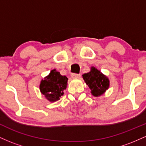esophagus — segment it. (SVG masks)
<instances>
[{"mask_svg":"<svg viewBox=\"0 0 146 146\" xmlns=\"http://www.w3.org/2000/svg\"><path fill=\"white\" fill-rule=\"evenodd\" d=\"M71 78L73 79H77V78H80L81 77V75L80 74H77V73H72L71 75Z\"/></svg>","mask_w":146,"mask_h":146,"instance_id":"obj_1","label":"esophagus"}]
</instances>
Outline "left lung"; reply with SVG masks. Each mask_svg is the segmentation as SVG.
Here are the masks:
<instances>
[{"instance_id": "1", "label": "left lung", "mask_w": 146, "mask_h": 146, "mask_svg": "<svg viewBox=\"0 0 146 146\" xmlns=\"http://www.w3.org/2000/svg\"><path fill=\"white\" fill-rule=\"evenodd\" d=\"M82 77L85 82L91 90V94L93 96H100L109 88L110 82L108 78L94 66H92L90 71L84 73Z\"/></svg>"}]
</instances>
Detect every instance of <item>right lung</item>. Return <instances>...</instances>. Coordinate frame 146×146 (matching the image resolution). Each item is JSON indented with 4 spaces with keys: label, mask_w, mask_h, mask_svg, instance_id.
Instances as JSON below:
<instances>
[{
    "label": "right lung",
    "mask_w": 146,
    "mask_h": 146,
    "mask_svg": "<svg viewBox=\"0 0 146 146\" xmlns=\"http://www.w3.org/2000/svg\"><path fill=\"white\" fill-rule=\"evenodd\" d=\"M68 78L64 75H60L56 69L51 70L44 80H42L40 84V90L45 98L51 102L60 100L63 95L64 90L66 88Z\"/></svg>",
    "instance_id": "add662e5"
}]
</instances>
